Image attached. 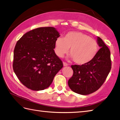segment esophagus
<instances>
[{"instance_id":"esophagus-1","label":"esophagus","mask_w":120,"mask_h":120,"mask_svg":"<svg viewBox=\"0 0 120 120\" xmlns=\"http://www.w3.org/2000/svg\"><path fill=\"white\" fill-rule=\"evenodd\" d=\"M63 65L64 66H68V64L65 62H63Z\"/></svg>"}]
</instances>
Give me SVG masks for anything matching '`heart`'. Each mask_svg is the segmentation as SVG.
I'll use <instances>...</instances> for the list:
<instances>
[{
	"label": "heart",
	"mask_w": 120,
	"mask_h": 120,
	"mask_svg": "<svg viewBox=\"0 0 120 120\" xmlns=\"http://www.w3.org/2000/svg\"><path fill=\"white\" fill-rule=\"evenodd\" d=\"M54 51L62 57L70 49V57L79 65L87 64L93 59L98 50L97 41L86 34L80 31H70L64 38L58 37L55 41Z\"/></svg>",
	"instance_id": "heart-1"
}]
</instances>
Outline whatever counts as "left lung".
Masks as SVG:
<instances>
[{
  "instance_id": "left-lung-1",
  "label": "left lung",
  "mask_w": 120,
  "mask_h": 120,
  "mask_svg": "<svg viewBox=\"0 0 120 120\" xmlns=\"http://www.w3.org/2000/svg\"><path fill=\"white\" fill-rule=\"evenodd\" d=\"M97 41L101 49L91 62L82 65L71 66L74 74L68 84L70 89L76 93L86 95L96 91L110 71V51L99 37Z\"/></svg>"
}]
</instances>
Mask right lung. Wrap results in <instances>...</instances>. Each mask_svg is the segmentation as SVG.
Returning <instances> with one entry per match:
<instances>
[{
    "label": "right lung",
    "mask_w": 120,
    "mask_h": 120,
    "mask_svg": "<svg viewBox=\"0 0 120 120\" xmlns=\"http://www.w3.org/2000/svg\"><path fill=\"white\" fill-rule=\"evenodd\" d=\"M60 36L54 27H39L26 33L17 42L13 70L28 89L41 91L48 88L63 68L62 60L54 50L55 41Z\"/></svg>",
    "instance_id": "add662e5"
}]
</instances>
